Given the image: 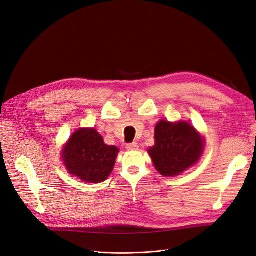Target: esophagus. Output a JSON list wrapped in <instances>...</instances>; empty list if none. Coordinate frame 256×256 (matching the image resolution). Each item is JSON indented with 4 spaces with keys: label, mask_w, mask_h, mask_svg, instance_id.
<instances>
[{
    "label": "esophagus",
    "mask_w": 256,
    "mask_h": 256,
    "mask_svg": "<svg viewBox=\"0 0 256 256\" xmlns=\"http://www.w3.org/2000/svg\"><path fill=\"white\" fill-rule=\"evenodd\" d=\"M138 145L136 142H132V143H129L126 145V148L128 150H138Z\"/></svg>",
    "instance_id": "34e87169"
}]
</instances>
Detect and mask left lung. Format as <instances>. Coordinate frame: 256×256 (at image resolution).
<instances>
[{
  "label": "left lung",
  "mask_w": 256,
  "mask_h": 256,
  "mask_svg": "<svg viewBox=\"0 0 256 256\" xmlns=\"http://www.w3.org/2000/svg\"><path fill=\"white\" fill-rule=\"evenodd\" d=\"M156 144L148 150L157 171L164 176H176L198 161L203 138L190 124L160 120L154 128Z\"/></svg>",
  "instance_id": "obj_1"
}]
</instances>
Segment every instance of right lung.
<instances>
[{
	"label": "right lung",
	"mask_w": 256,
	"mask_h": 256,
	"mask_svg": "<svg viewBox=\"0 0 256 256\" xmlns=\"http://www.w3.org/2000/svg\"><path fill=\"white\" fill-rule=\"evenodd\" d=\"M118 148L104 142L95 129H79L64 147L68 172L86 182H104L111 174Z\"/></svg>",
	"instance_id": "obj_1"
}]
</instances>
